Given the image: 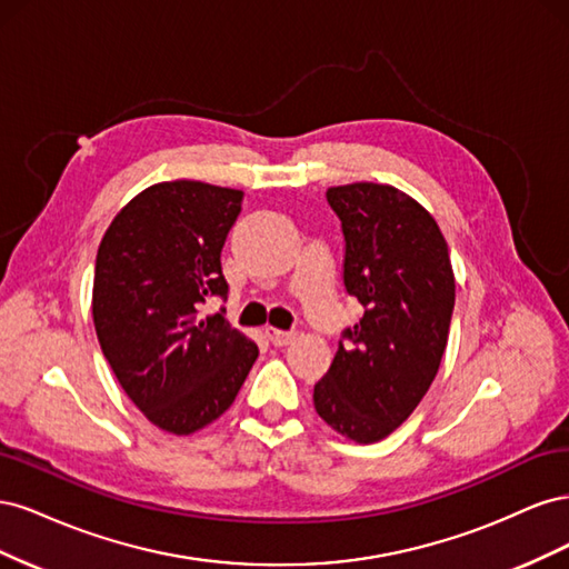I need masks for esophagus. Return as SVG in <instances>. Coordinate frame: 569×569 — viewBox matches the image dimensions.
I'll return each instance as SVG.
<instances>
[{"label": "esophagus", "mask_w": 569, "mask_h": 569, "mask_svg": "<svg viewBox=\"0 0 569 569\" xmlns=\"http://www.w3.org/2000/svg\"><path fill=\"white\" fill-rule=\"evenodd\" d=\"M266 337L270 339V343H274V347H287L289 341H295V332H287V330H274V327H268L266 330Z\"/></svg>", "instance_id": "obj_1"}]
</instances>
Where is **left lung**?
<instances>
[{"mask_svg":"<svg viewBox=\"0 0 569 569\" xmlns=\"http://www.w3.org/2000/svg\"><path fill=\"white\" fill-rule=\"evenodd\" d=\"M343 234V287L363 318L341 332L313 389L318 416L358 443L389 437L435 382L456 282L446 239L422 206L389 184L327 189Z\"/></svg>","mask_w":569,"mask_h":569,"instance_id":"1","label":"left lung"}]
</instances>
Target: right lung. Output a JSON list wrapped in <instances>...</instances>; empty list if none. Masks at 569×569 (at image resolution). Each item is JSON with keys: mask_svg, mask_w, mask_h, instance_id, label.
Instances as JSON below:
<instances>
[{"mask_svg": "<svg viewBox=\"0 0 569 569\" xmlns=\"http://www.w3.org/2000/svg\"><path fill=\"white\" fill-rule=\"evenodd\" d=\"M244 192L194 180L137 194L97 251L92 316L113 375L147 420L192 435L226 412L258 347L226 318L220 251Z\"/></svg>", "mask_w": 569, "mask_h": 569, "instance_id": "obj_1", "label": "right lung"}]
</instances>
